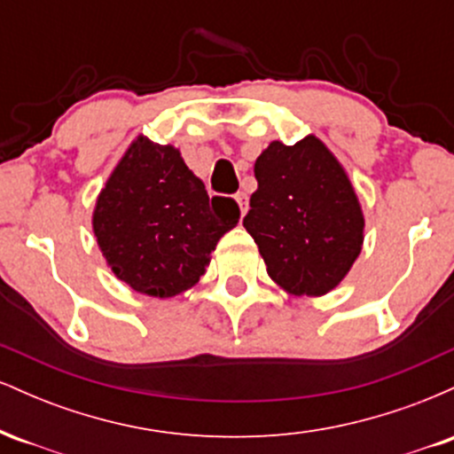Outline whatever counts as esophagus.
Instances as JSON below:
<instances>
[{
    "label": "esophagus",
    "mask_w": 454,
    "mask_h": 454,
    "mask_svg": "<svg viewBox=\"0 0 454 454\" xmlns=\"http://www.w3.org/2000/svg\"><path fill=\"white\" fill-rule=\"evenodd\" d=\"M237 202H239V209H241V215H245V213H247V209H249V200H247V194H245V192H239L237 196Z\"/></svg>",
    "instance_id": "obj_1"
}]
</instances>
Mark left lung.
Returning a JSON list of instances; mask_svg holds the SVG:
<instances>
[{"label":"left lung","mask_w":454,"mask_h":454,"mask_svg":"<svg viewBox=\"0 0 454 454\" xmlns=\"http://www.w3.org/2000/svg\"><path fill=\"white\" fill-rule=\"evenodd\" d=\"M254 175L258 190L243 226L269 275L293 294H326L346 278L363 245V213L340 161L316 137L293 147L275 140Z\"/></svg>","instance_id":"1"}]
</instances>
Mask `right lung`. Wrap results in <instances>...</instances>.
I'll return each instance as SVG.
<instances>
[{"instance_id": "right-lung-1", "label": "right lung", "mask_w": 454, "mask_h": 454, "mask_svg": "<svg viewBox=\"0 0 454 454\" xmlns=\"http://www.w3.org/2000/svg\"><path fill=\"white\" fill-rule=\"evenodd\" d=\"M239 217L232 198L209 200L175 147L138 138L98 198L93 232L119 279L137 293L168 299L200 279Z\"/></svg>"}]
</instances>
